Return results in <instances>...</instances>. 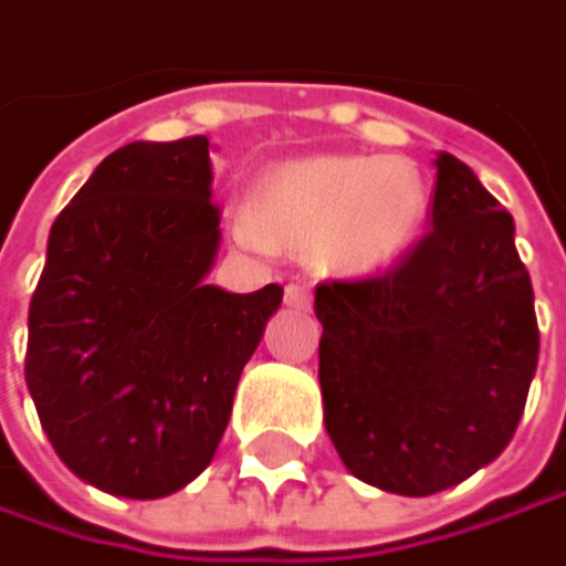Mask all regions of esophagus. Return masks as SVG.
Segmentation results:
<instances>
[{"label":"esophagus","mask_w":566,"mask_h":566,"mask_svg":"<svg viewBox=\"0 0 566 566\" xmlns=\"http://www.w3.org/2000/svg\"><path fill=\"white\" fill-rule=\"evenodd\" d=\"M285 305L292 308H308L312 305V292L305 285H298V281H292V285L285 289Z\"/></svg>","instance_id":"34e87169"}]
</instances>
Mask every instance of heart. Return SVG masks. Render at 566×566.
Here are the masks:
<instances>
[{
    "label": "heart",
    "instance_id": "obj_1",
    "mask_svg": "<svg viewBox=\"0 0 566 566\" xmlns=\"http://www.w3.org/2000/svg\"><path fill=\"white\" fill-rule=\"evenodd\" d=\"M421 175L398 158L315 155L271 168L254 211L234 214V238L251 251H318L345 274L395 264L424 221Z\"/></svg>",
    "mask_w": 566,
    "mask_h": 566
}]
</instances>
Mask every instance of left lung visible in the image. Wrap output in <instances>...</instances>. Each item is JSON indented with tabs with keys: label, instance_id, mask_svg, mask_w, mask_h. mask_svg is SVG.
Returning a JSON list of instances; mask_svg holds the SVG:
<instances>
[{
	"label": "left lung",
	"instance_id": "left-lung-1",
	"mask_svg": "<svg viewBox=\"0 0 566 566\" xmlns=\"http://www.w3.org/2000/svg\"><path fill=\"white\" fill-rule=\"evenodd\" d=\"M434 165V228L401 264L315 289L328 438L355 478L405 497L511 444L541 352L514 218L464 161Z\"/></svg>",
	"mask_w": 566,
	"mask_h": 566
}]
</instances>
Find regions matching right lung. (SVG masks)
<instances>
[{"label": "right lung", "instance_id": "right-lung-1", "mask_svg": "<svg viewBox=\"0 0 566 566\" xmlns=\"http://www.w3.org/2000/svg\"><path fill=\"white\" fill-rule=\"evenodd\" d=\"M208 138L112 151L49 231L29 305L25 385L62 464L155 501L214 458L241 368L281 285H205L221 228Z\"/></svg>", "mask_w": 566, "mask_h": 566}]
</instances>
